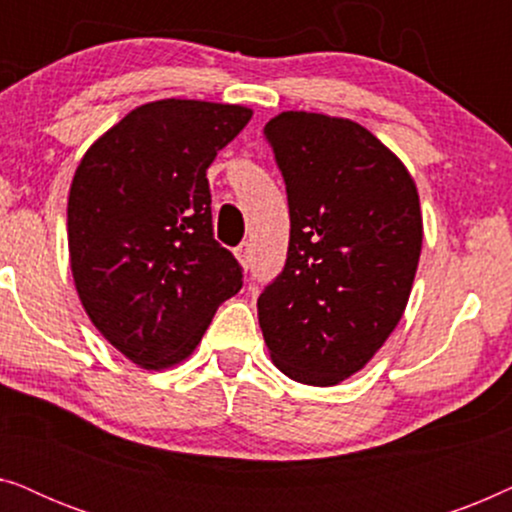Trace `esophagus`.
<instances>
[{"label":"esophagus","instance_id":"34e87169","mask_svg":"<svg viewBox=\"0 0 512 512\" xmlns=\"http://www.w3.org/2000/svg\"><path fill=\"white\" fill-rule=\"evenodd\" d=\"M235 258L240 261V265L244 270L251 268V244L249 242H242L240 247L235 249Z\"/></svg>","mask_w":512,"mask_h":512}]
</instances>
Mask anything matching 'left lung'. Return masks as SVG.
Wrapping results in <instances>:
<instances>
[{"instance_id": "left-lung-1", "label": "left lung", "mask_w": 512, "mask_h": 512, "mask_svg": "<svg viewBox=\"0 0 512 512\" xmlns=\"http://www.w3.org/2000/svg\"><path fill=\"white\" fill-rule=\"evenodd\" d=\"M289 195V254L258 298L270 359L333 387L366 368L408 305L422 254L415 179L349 118L282 111L265 125Z\"/></svg>"}]
</instances>
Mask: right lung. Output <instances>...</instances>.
<instances>
[{"instance_id":"right-lung-1","label":"right lung","mask_w":512,"mask_h":512,"mask_svg":"<svg viewBox=\"0 0 512 512\" xmlns=\"http://www.w3.org/2000/svg\"><path fill=\"white\" fill-rule=\"evenodd\" d=\"M254 111L158 100L95 139L67 202L69 265L93 326L146 370L186 361L223 300L242 289L214 240L207 167Z\"/></svg>"}]
</instances>
